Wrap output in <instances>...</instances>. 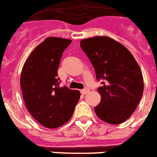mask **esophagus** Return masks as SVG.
Instances as JSON below:
<instances>
[{"label": "esophagus", "instance_id": "34e87169", "mask_svg": "<svg viewBox=\"0 0 157 157\" xmlns=\"http://www.w3.org/2000/svg\"><path fill=\"white\" fill-rule=\"evenodd\" d=\"M89 92H90V90H89V89H84V90H81V93L84 94H87V93H89Z\"/></svg>", "mask_w": 157, "mask_h": 157}]
</instances>
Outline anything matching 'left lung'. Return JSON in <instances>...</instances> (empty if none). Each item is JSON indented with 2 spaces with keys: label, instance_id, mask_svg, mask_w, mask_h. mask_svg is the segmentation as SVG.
<instances>
[{
  "label": "left lung",
  "instance_id": "left-lung-1",
  "mask_svg": "<svg viewBox=\"0 0 157 157\" xmlns=\"http://www.w3.org/2000/svg\"><path fill=\"white\" fill-rule=\"evenodd\" d=\"M80 46L94 67L96 78L105 80L97 90L101 100L94 107L95 114L110 124L125 122L135 111L144 91L143 75L134 56L107 36L84 39Z\"/></svg>",
  "mask_w": 157,
  "mask_h": 157
}]
</instances>
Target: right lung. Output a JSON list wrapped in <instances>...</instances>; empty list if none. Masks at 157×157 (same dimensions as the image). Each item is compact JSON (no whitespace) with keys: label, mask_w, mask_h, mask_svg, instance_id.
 Listing matches in <instances>:
<instances>
[{"label":"right lung","mask_w":157,"mask_h":157,"mask_svg":"<svg viewBox=\"0 0 157 157\" xmlns=\"http://www.w3.org/2000/svg\"><path fill=\"white\" fill-rule=\"evenodd\" d=\"M72 40L48 37L36 46L20 77L23 101L31 116L48 128L62 126L72 117L80 92L59 86V63Z\"/></svg>","instance_id":"right-lung-1"}]
</instances>
